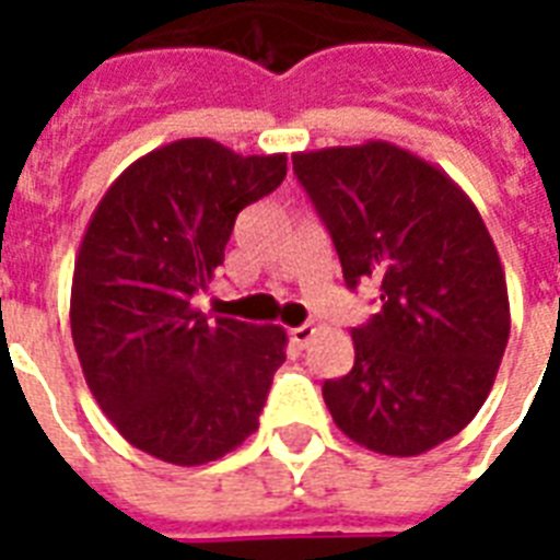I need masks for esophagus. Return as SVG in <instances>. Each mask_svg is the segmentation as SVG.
<instances>
[{
  "mask_svg": "<svg viewBox=\"0 0 560 560\" xmlns=\"http://www.w3.org/2000/svg\"><path fill=\"white\" fill-rule=\"evenodd\" d=\"M314 334H316L314 325H296V328H290V340L296 342L299 349H305L307 342L314 340Z\"/></svg>",
  "mask_w": 560,
  "mask_h": 560,
  "instance_id": "obj_1",
  "label": "esophagus"
}]
</instances>
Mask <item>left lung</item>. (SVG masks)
<instances>
[{"label": "left lung", "mask_w": 560, "mask_h": 560, "mask_svg": "<svg viewBox=\"0 0 560 560\" xmlns=\"http://www.w3.org/2000/svg\"><path fill=\"white\" fill-rule=\"evenodd\" d=\"M293 174L346 288L381 293V311L351 328V372L323 386L334 421L386 456L447 442L486 404L509 342L505 276L477 206L386 142L293 153Z\"/></svg>", "instance_id": "8db88e82"}]
</instances>
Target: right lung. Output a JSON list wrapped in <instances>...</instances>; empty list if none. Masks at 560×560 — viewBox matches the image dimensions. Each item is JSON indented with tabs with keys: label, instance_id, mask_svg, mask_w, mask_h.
<instances>
[{
	"label": "right lung",
	"instance_id": "obj_1",
	"mask_svg": "<svg viewBox=\"0 0 560 560\" xmlns=\"http://www.w3.org/2000/svg\"><path fill=\"white\" fill-rule=\"evenodd\" d=\"M288 177V156L179 139L133 162L92 214L72 279V340L92 395L139 451L206 465L258 430L284 363L279 325L194 311L235 218Z\"/></svg>",
	"mask_w": 560,
	"mask_h": 560
}]
</instances>
